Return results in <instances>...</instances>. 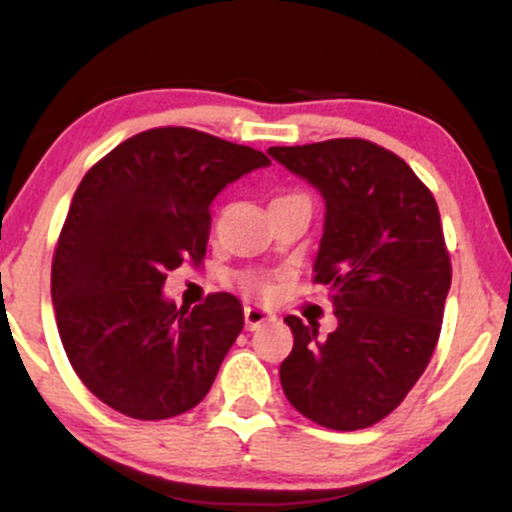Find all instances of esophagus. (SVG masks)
<instances>
[{
	"label": "esophagus",
	"mask_w": 512,
	"mask_h": 512,
	"mask_svg": "<svg viewBox=\"0 0 512 512\" xmlns=\"http://www.w3.org/2000/svg\"><path fill=\"white\" fill-rule=\"evenodd\" d=\"M269 320H274V315L269 313L267 308H260V305H248V308H245V327H248V330H255V327H260L262 322Z\"/></svg>",
	"instance_id": "34e87169"
}]
</instances>
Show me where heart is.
<instances>
[{
  "label": "heart",
  "instance_id": "obj_1",
  "mask_svg": "<svg viewBox=\"0 0 512 512\" xmlns=\"http://www.w3.org/2000/svg\"><path fill=\"white\" fill-rule=\"evenodd\" d=\"M291 197H303V199H308L305 195H301V192H286V195H279L276 199H291ZM243 284L248 286L250 291H255L257 296H267V293L272 291V281H269L267 276H260V274L245 276Z\"/></svg>",
  "mask_w": 512,
  "mask_h": 512
}]
</instances>
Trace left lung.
Instances as JSON below:
<instances>
[{"mask_svg": "<svg viewBox=\"0 0 512 512\" xmlns=\"http://www.w3.org/2000/svg\"><path fill=\"white\" fill-rule=\"evenodd\" d=\"M272 158L325 197L315 284L339 325L289 315L293 349L279 368L305 419L358 431L395 411L421 378L443 325L452 264L431 190L397 154L368 139L272 146Z\"/></svg>", "mask_w": 512, "mask_h": 512, "instance_id": "8db88e82", "label": "left lung"}]
</instances>
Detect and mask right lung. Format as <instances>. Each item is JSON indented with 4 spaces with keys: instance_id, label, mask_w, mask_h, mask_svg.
I'll list each match as a JSON object with an SVG mask.
<instances>
[{
    "instance_id": "add662e5",
    "label": "right lung",
    "mask_w": 512,
    "mask_h": 512,
    "mask_svg": "<svg viewBox=\"0 0 512 512\" xmlns=\"http://www.w3.org/2000/svg\"><path fill=\"white\" fill-rule=\"evenodd\" d=\"M269 158L190 127L134 134L88 168L52 257L57 330L74 373L103 404L173 419L211 390L243 330L231 293L178 308L168 272L202 267L211 199Z\"/></svg>"
}]
</instances>
